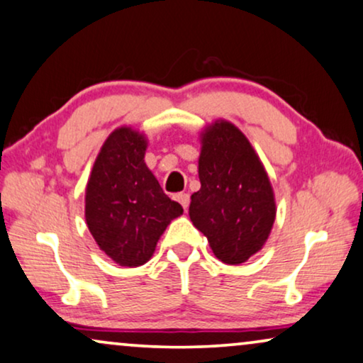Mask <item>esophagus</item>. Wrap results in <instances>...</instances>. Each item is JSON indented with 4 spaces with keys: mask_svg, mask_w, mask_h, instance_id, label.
Returning a JSON list of instances; mask_svg holds the SVG:
<instances>
[{
    "mask_svg": "<svg viewBox=\"0 0 363 363\" xmlns=\"http://www.w3.org/2000/svg\"><path fill=\"white\" fill-rule=\"evenodd\" d=\"M176 201H177L179 204H181L182 207H184V209H187V207H189L191 197H189V194H187V192H179V194L176 196Z\"/></svg>",
    "mask_w": 363,
    "mask_h": 363,
    "instance_id": "esophagus-1",
    "label": "esophagus"
}]
</instances>
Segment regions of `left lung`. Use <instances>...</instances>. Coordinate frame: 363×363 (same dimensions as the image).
Returning a JSON list of instances; mask_svg holds the SVG:
<instances>
[{
	"instance_id": "left-lung-1",
	"label": "left lung",
	"mask_w": 363,
	"mask_h": 363,
	"mask_svg": "<svg viewBox=\"0 0 363 363\" xmlns=\"http://www.w3.org/2000/svg\"><path fill=\"white\" fill-rule=\"evenodd\" d=\"M201 189L191 196L189 216L224 264L247 260L267 240L275 219L267 172L247 138L227 121L202 134Z\"/></svg>"
}]
</instances>
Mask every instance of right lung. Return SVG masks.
Returning <instances> with one entry per match:
<instances>
[{
  "mask_svg": "<svg viewBox=\"0 0 363 363\" xmlns=\"http://www.w3.org/2000/svg\"><path fill=\"white\" fill-rule=\"evenodd\" d=\"M146 139L119 128L101 147L86 187V222L101 250L124 267L146 264L182 206L169 199L144 162Z\"/></svg>",
  "mask_w": 363,
  "mask_h": 363,
  "instance_id": "right-lung-1",
  "label": "right lung"
}]
</instances>
